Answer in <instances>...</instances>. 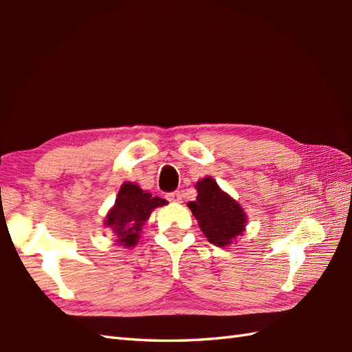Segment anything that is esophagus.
<instances>
[{"label": "esophagus", "mask_w": 352, "mask_h": 352, "mask_svg": "<svg viewBox=\"0 0 352 352\" xmlns=\"http://www.w3.org/2000/svg\"><path fill=\"white\" fill-rule=\"evenodd\" d=\"M166 199L169 201V203H182V201H183V195H182L180 190H175V192L168 193Z\"/></svg>", "instance_id": "1"}]
</instances>
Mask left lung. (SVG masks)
<instances>
[{
    "mask_svg": "<svg viewBox=\"0 0 352 352\" xmlns=\"http://www.w3.org/2000/svg\"><path fill=\"white\" fill-rule=\"evenodd\" d=\"M198 197L188 203L207 241L216 246H228L245 231L246 214L239 203L222 192L212 177L199 180Z\"/></svg>",
    "mask_w": 352,
    "mask_h": 352,
    "instance_id": "8db88e82",
    "label": "left lung"
}]
</instances>
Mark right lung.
<instances>
[{
    "label": "right lung",
    "instance_id": "right-lung-1",
    "mask_svg": "<svg viewBox=\"0 0 352 352\" xmlns=\"http://www.w3.org/2000/svg\"><path fill=\"white\" fill-rule=\"evenodd\" d=\"M166 199L153 197L151 193L142 190L136 183H124L119 189L115 206L110 208L104 226L113 230L116 243L125 248L139 242V234L144 223L155 207L166 206Z\"/></svg>",
    "mask_w": 352,
    "mask_h": 352
}]
</instances>
